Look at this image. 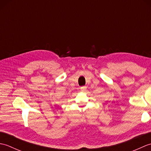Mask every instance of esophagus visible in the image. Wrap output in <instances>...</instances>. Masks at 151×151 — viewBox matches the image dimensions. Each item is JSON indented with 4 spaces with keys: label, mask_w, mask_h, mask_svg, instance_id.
Here are the masks:
<instances>
[{
    "label": "esophagus",
    "mask_w": 151,
    "mask_h": 151,
    "mask_svg": "<svg viewBox=\"0 0 151 151\" xmlns=\"http://www.w3.org/2000/svg\"><path fill=\"white\" fill-rule=\"evenodd\" d=\"M86 89H87V88H86V86H82V87H81V91H85L86 90Z\"/></svg>",
    "instance_id": "1"
}]
</instances>
